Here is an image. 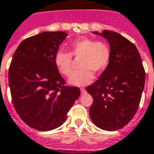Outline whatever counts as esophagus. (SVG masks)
Returning a JSON list of instances; mask_svg holds the SVG:
<instances>
[{
  "mask_svg": "<svg viewBox=\"0 0 154 154\" xmlns=\"http://www.w3.org/2000/svg\"><path fill=\"white\" fill-rule=\"evenodd\" d=\"M80 92H81V93H85V90L84 88H81V89H80Z\"/></svg>",
  "mask_w": 154,
  "mask_h": 154,
  "instance_id": "esophagus-1",
  "label": "esophagus"
}]
</instances>
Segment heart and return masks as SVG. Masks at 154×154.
<instances>
[{
  "mask_svg": "<svg viewBox=\"0 0 154 154\" xmlns=\"http://www.w3.org/2000/svg\"><path fill=\"white\" fill-rule=\"evenodd\" d=\"M69 52L58 50L54 57L56 67L61 75L69 76L71 74L72 56L81 57L79 68L81 70L73 73L68 80L75 86H84L94 80V74L102 73L108 68L111 60L110 46L104 41H97L92 38L80 37L69 44Z\"/></svg>",
  "mask_w": 154,
  "mask_h": 154,
  "instance_id": "b5f03b06",
  "label": "heart"
}]
</instances>
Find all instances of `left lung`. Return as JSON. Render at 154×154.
I'll use <instances>...</instances> for the list:
<instances>
[{"label": "left lung", "instance_id": "1", "mask_svg": "<svg viewBox=\"0 0 154 154\" xmlns=\"http://www.w3.org/2000/svg\"><path fill=\"white\" fill-rule=\"evenodd\" d=\"M93 34L108 41L111 60L99 79L86 87L93 97L90 117L100 129L114 131L126 125L137 113L146 74L132 42L119 33L106 29Z\"/></svg>", "mask_w": 154, "mask_h": 154}]
</instances>
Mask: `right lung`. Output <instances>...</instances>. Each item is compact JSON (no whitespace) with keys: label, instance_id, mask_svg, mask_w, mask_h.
<instances>
[{"label":"right lung","instance_id":"add662e5","mask_svg":"<svg viewBox=\"0 0 154 154\" xmlns=\"http://www.w3.org/2000/svg\"><path fill=\"white\" fill-rule=\"evenodd\" d=\"M67 36L42 32L22 41L12 56L8 73L12 103L22 120L38 131L62 125L80 95L78 87L65 85L54 63Z\"/></svg>","mask_w":154,"mask_h":154}]
</instances>
